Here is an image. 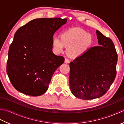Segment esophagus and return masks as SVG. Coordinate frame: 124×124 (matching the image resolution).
I'll use <instances>...</instances> for the list:
<instances>
[{
  "label": "esophagus",
  "mask_w": 124,
  "mask_h": 124,
  "mask_svg": "<svg viewBox=\"0 0 124 124\" xmlns=\"http://www.w3.org/2000/svg\"><path fill=\"white\" fill-rule=\"evenodd\" d=\"M64 62L65 63H70V60L69 59H67V58H65Z\"/></svg>",
  "instance_id": "esophagus-1"
}]
</instances>
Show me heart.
<instances>
[{
    "instance_id": "b5f03b06",
    "label": "heart",
    "mask_w": 124,
    "mask_h": 124,
    "mask_svg": "<svg viewBox=\"0 0 124 124\" xmlns=\"http://www.w3.org/2000/svg\"><path fill=\"white\" fill-rule=\"evenodd\" d=\"M61 38L54 37L53 46L56 53L63 51L64 46L71 56H78L84 54L93 44V37L91 34L79 28H73L63 32Z\"/></svg>"
}]
</instances>
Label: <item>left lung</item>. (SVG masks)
Instances as JSON below:
<instances>
[{
    "label": "left lung",
    "instance_id": "1",
    "mask_svg": "<svg viewBox=\"0 0 124 124\" xmlns=\"http://www.w3.org/2000/svg\"><path fill=\"white\" fill-rule=\"evenodd\" d=\"M96 35L100 46L91 47L70 63L71 91L83 100L103 95L116 76L118 55L114 44L98 30Z\"/></svg>",
    "mask_w": 124,
    "mask_h": 124
}]
</instances>
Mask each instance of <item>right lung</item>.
Wrapping results in <instances>:
<instances>
[{
  "label": "right lung",
  "mask_w": 124,
  "mask_h": 124,
  "mask_svg": "<svg viewBox=\"0 0 124 124\" xmlns=\"http://www.w3.org/2000/svg\"><path fill=\"white\" fill-rule=\"evenodd\" d=\"M67 18H40L20 27L8 50L7 73L14 87L32 96L47 91L53 73L64 62L52 52L53 36Z\"/></svg>",
  "instance_id": "1"
}]
</instances>
